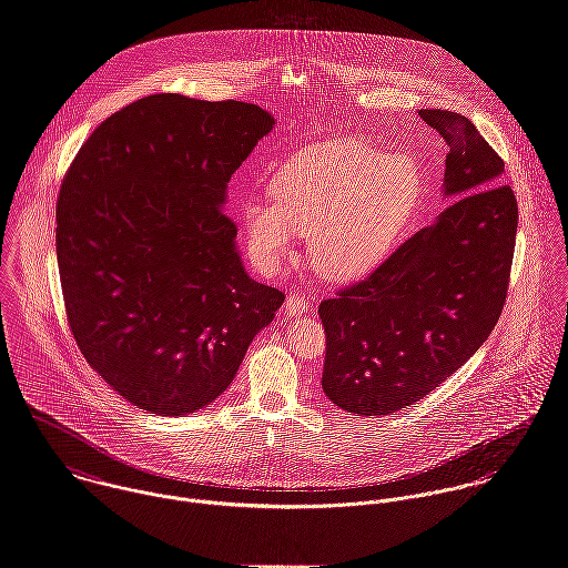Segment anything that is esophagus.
Returning <instances> with one entry per match:
<instances>
[{"label": "esophagus", "mask_w": 568, "mask_h": 568, "mask_svg": "<svg viewBox=\"0 0 568 568\" xmlns=\"http://www.w3.org/2000/svg\"><path fill=\"white\" fill-rule=\"evenodd\" d=\"M284 310H286V314H291V316H300V314H308L310 304L302 295H295V293H293V295L286 297Z\"/></svg>", "instance_id": "1"}]
</instances>
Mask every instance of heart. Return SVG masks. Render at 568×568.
Listing matches in <instances>:
<instances>
[{
	"label": "heart",
	"instance_id": "heart-1",
	"mask_svg": "<svg viewBox=\"0 0 568 568\" xmlns=\"http://www.w3.org/2000/svg\"><path fill=\"white\" fill-rule=\"evenodd\" d=\"M423 182L410 155L334 141L291 158L271 180L275 202L250 197L241 225L266 266L291 258L300 234L323 275L354 280L382 258L418 202Z\"/></svg>",
	"mask_w": 568,
	"mask_h": 568
}]
</instances>
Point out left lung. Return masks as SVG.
<instances>
[{
    "label": "left lung",
    "instance_id": "8db88e82",
    "mask_svg": "<svg viewBox=\"0 0 568 568\" xmlns=\"http://www.w3.org/2000/svg\"><path fill=\"white\" fill-rule=\"evenodd\" d=\"M449 145L454 200L366 280L318 306L327 336L323 393L356 416L423 399L490 336L506 304L518 207L504 160L452 110H418Z\"/></svg>",
    "mask_w": 568,
    "mask_h": 568
}]
</instances>
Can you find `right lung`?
<instances>
[{
	"label": "right lung",
	"mask_w": 568,
	"mask_h": 568,
	"mask_svg": "<svg viewBox=\"0 0 568 568\" xmlns=\"http://www.w3.org/2000/svg\"><path fill=\"white\" fill-rule=\"evenodd\" d=\"M273 125L256 103L150 95L108 116L62 182L55 254L73 338L145 413L206 408L284 304L245 271L223 212L232 173Z\"/></svg>",
	"instance_id": "obj_1"
}]
</instances>
